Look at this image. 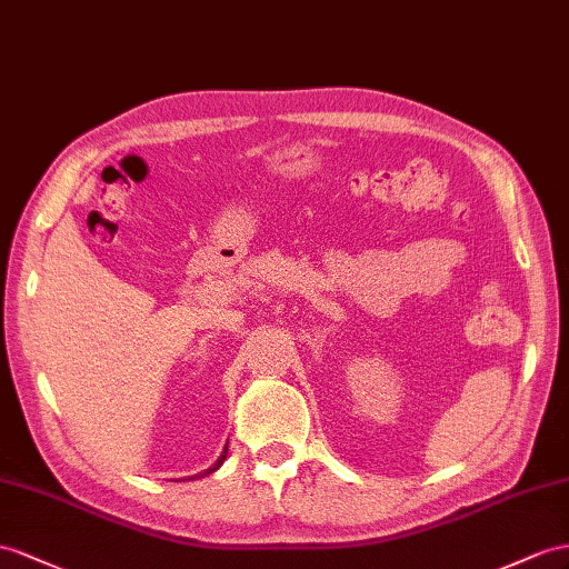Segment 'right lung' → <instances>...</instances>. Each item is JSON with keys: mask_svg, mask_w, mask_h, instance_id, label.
I'll return each instance as SVG.
<instances>
[{"mask_svg": "<svg viewBox=\"0 0 569 569\" xmlns=\"http://www.w3.org/2000/svg\"><path fill=\"white\" fill-rule=\"evenodd\" d=\"M226 455H228V447L223 449V455L221 457H218V461L211 466V469H207V471H203V473H197V476H189V480H194V478H203V476H209V473H213L216 469H218V466H221L223 461H226Z\"/></svg>", "mask_w": 569, "mask_h": 569, "instance_id": "obj_1", "label": "right lung"}]
</instances>
